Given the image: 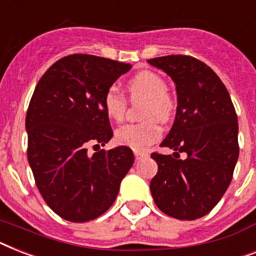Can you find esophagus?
<instances>
[{
	"instance_id": "1",
	"label": "esophagus",
	"mask_w": 256,
	"mask_h": 256,
	"mask_svg": "<svg viewBox=\"0 0 256 256\" xmlns=\"http://www.w3.org/2000/svg\"><path fill=\"white\" fill-rule=\"evenodd\" d=\"M134 155H135V159H136V160H140V159H143V158L147 156L146 152H139V151H135Z\"/></svg>"
}]
</instances>
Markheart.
<instances>
[{"instance_id": "obj_1", "label": "heart", "mask_w": 256, "mask_h": 256, "mask_svg": "<svg viewBox=\"0 0 256 256\" xmlns=\"http://www.w3.org/2000/svg\"><path fill=\"white\" fill-rule=\"evenodd\" d=\"M128 92L132 101H144L142 117L146 121L120 128L116 132V140L135 151H144L150 144L156 142L162 134V128L156 120L166 122L175 113V100L167 90L164 78L151 70H142L130 78ZM126 106V98L116 86L108 89L104 96V110L110 120L121 122Z\"/></svg>"}]
</instances>
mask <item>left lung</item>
I'll use <instances>...</instances> for the list:
<instances>
[{
	"label": "left lung",
	"mask_w": 256,
	"mask_h": 256,
	"mask_svg": "<svg viewBox=\"0 0 256 256\" xmlns=\"http://www.w3.org/2000/svg\"><path fill=\"white\" fill-rule=\"evenodd\" d=\"M148 63L174 80L178 94L175 122L160 144L178 152L151 155L158 163L151 194L163 213L192 221L208 214L230 186L240 155L238 118L228 89L205 63L186 55Z\"/></svg>",
	"instance_id": "obj_1"
}]
</instances>
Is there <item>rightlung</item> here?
I'll return each instance as SVG.
<instances>
[{"label": "right lung", "mask_w": 256, "mask_h": 256, "mask_svg": "<svg viewBox=\"0 0 256 256\" xmlns=\"http://www.w3.org/2000/svg\"><path fill=\"white\" fill-rule=\"evenodd\" d=\"M130 68L76 54L54 63L35 86L26 114L27 159L46 204L67 221L104 214L134 163L126 146L88 152L113 136L104 96Z\"/></svg>", "instance_id": "right-lung-1"}]
</instances>
